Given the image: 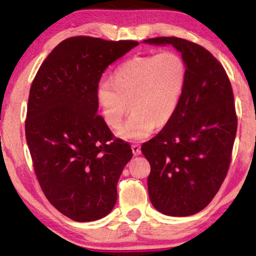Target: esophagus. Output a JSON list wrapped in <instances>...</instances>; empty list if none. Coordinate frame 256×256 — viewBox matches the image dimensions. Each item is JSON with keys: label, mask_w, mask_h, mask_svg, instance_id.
I'll list each match as a JSON object with an SVG mask.
<instances>
[{"label": "esophagus", "mask_w": 256, "mask_h": 256, "mask_svg": "<svg viewBox=\"0 0 256 256\" xmlns=\"http://www.w3.org/2000/svg\"><path fill=\"white\" fill-rule=\"evenodd\" d=\"M131 149H132V152H134V156H137V155L140 154V144H132Z\"/></svg>", "instance_id": "1"}]
</instances>
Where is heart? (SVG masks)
<instances>
[{
  "label": "heart",
  "mask_w": 256,
  "mask_h": 256,
  "mask_svg": "<svg viewBox=\"0 0 256 256\" xmlns=\"http://www.w3.org/2000/svg\"><path fill=\"white\" fill-rule=\"evenodd\" d=\"M188 68L176 52L134 56L116 70L112 79L96 86V101L104 122L118 128L128 104L132 113L116 136L125 140H142L156 125L173 118L186 86Z\"/></svg>",
  "instance_id": "obj_1"
}]
</instances>
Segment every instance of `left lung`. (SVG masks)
Here are the masks:
<instances>
[{
	"mask_svg": "<svg viewBox=\"0 0 256 256\" xmlns=\"http://www.w3.org/2000/svg\"><path fill=\"white\" fill-rule=\"evenodd\" d=\"M143 43L174 46L188 68L177 112L140 148L150 164L149 198L166 216H194L212 201L230 166L237 131L231 83L224 67L198 44L177 37Z\"/></svg>",
	"mask_w": 256,
	"mask_h": 256,
	"instance_id": "left-lung-1",
	"label": "left lung"
}]
</instances>
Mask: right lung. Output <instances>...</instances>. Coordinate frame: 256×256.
I'll use <instances>...</instances> for the list:
<instances>
[{
  "label": "right lung",
  "instance_id": "1",
  "mask_svg": "<svg viewBox=\"0 0 256 256\" xmlns=\"http://www.w3.org/2000/svg\"><path fill=\"white\" fill-rule=\"evenodd\" d=\"M138 46L134 40L78 36L55 46L28 96L26 142L49 202L74 222L110 213L131 146L98 116L96 86L104 70Z\"/></svg>",
  "mask_w": 256,
  "mask_h": 256
}]
</instances>
